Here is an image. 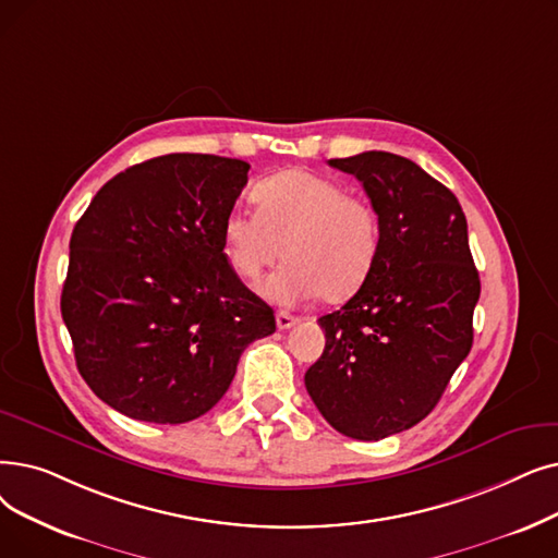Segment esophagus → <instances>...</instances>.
Listing matches in <instances>:
<instances>
[{
  "label": "esophagus",
  "instance_id": "1",
  "mask_svg": "<svg viewBox=\"0 0 558 558\" xmlns=\"http://www.w3.org/2000/svg\"><path fill=\"white\" fill-rule=\"evenodd\" d=\"M296 322H299V317H294V314H289V312H278V314H276V324H278V330H287V328H292Z\"/></svg>",
  "mask_w": 558,
  "mask_h": 558
}]
</instances>
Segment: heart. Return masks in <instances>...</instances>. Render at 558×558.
<instances>
[{
	"label": "heart",
	"mask_w": 558,
	"mask_h": 558,
	"mask_svg": "<svg viewBox=\"0 0 558 558\" xmlns=\"http://www.w3.org/2000/svg\"><path fill=\"white\" fill-rule=\"evenodd\" d=\"M259 209H232L223 223L236 276L259 280L282 255L289 262L262 284L282 305L324 296L344 301L369 278L380 251L376 207L332 178L289 168L255 189Z\"/></svg>",
	"instance_id": "b5f03b06"
}]
</instances>
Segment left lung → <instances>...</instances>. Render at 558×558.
Instances as JSON below:
<instances>
[{
  "label": "left lung",
  "instance_id": "obj_1",
  "mask_svg": "<svg viewBox=\"0 0 558 558\" xmlns=\"http://www.w3.org/2000/svg\"><path fill=\"white\" fill-rule=\"evenodd\" d=\"M328 163L365 186L380 251L355 296L319 319L326 349L305 387L335 430L383 440L422 422L468 357L481 280L460 203L415 161L369 150Z\"/></svg>",
  "mask_w": 558,
  "mask_h": 558
}]
</instances>
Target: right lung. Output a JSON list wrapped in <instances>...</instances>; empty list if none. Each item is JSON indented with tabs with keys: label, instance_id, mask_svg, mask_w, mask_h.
Instances as JSON below:
<instances>
[{
	"label": "right lung",
	"instance_id": "add662e5",
	"mask_svg": "<svg viewBox=\"0 0 558 558\" xmlns=\"http://www.w3.org/2000/svg\"><path fill=\"white\" fill-rule=\"evenodd\" d=\"M248 163L175 153L109 180L70 236L61 314L77 369L132 420L184 424L221 401L274 310L223 253Z\"/></svg>",
	"mask_w": 558,
	"mask_h": 558
}]
</instances>
